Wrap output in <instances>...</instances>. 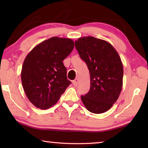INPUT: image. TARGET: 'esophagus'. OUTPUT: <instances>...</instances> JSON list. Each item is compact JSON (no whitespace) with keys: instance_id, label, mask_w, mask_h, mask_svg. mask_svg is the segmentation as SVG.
I'll return each mask as SVG.
<instances>
[{"instance_id":"1","label":"esophagus","mask_w":148,"mask_h":148,"mask_svg":"<svg viewBox=\"0 0 148 148\" xmlns=\"http://www.w3.org/2000/svg\"><path fill=\"white\" fill-rule=\"evenodd\" d=\"M72 84H73L74 86H77V84H78V79L76 78L73 80V81H72Z\"/></svg>"}]
</instances>
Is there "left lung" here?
<instances>
[{"label":"left lung","mask_w":148,"mask_h":148,"mask_svg":"<svg viewBox=\"0 0 148 148\" xmlns=\"http://www.w3.org/2000/svg\"><path fill=\"white\" fill-rule=\"evenodd\" d=\"M75 46L88 67L91 78L89 91L81 96L82 102L92 113H104L121 93L123 77L121 58L109 42L92 36L78 38Z\"/></svg>","instance_id":"obj_1"}]
</instances>
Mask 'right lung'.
I'll use <instances>...</instances> for the list:
<instances>
[{
    "label": "right lung",
    "instance_id": "add662e5",
    "mask_svg": "<svg viewBox=\"0 0 148 148\" xmlns=\"http://www.w3.org/2000/svg\"><path fill=\"white\" fill-rule=\"evenodd\" d=\"M70 38L52 37L34 47L24 60L21 82L30 102L46 110L56 104L71 84L62 61L74 49Z\"/></svg>",
    "mask_w": 148,
    "mask_h": 148
}]
</instances>
